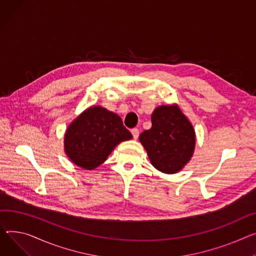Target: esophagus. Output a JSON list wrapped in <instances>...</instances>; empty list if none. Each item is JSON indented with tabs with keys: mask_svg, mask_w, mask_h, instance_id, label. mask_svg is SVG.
<instances>
[{
	"mask_svg": "<svg viewBox=\"0 0 256 256\" xmlns=\"http://www.w3.org/2000/svg\"><path fill=\"white\" fill-rule=\"evenodd\" d=\"M132 137L134 140H137L139 137V130L138 128H132Z\"/></svg>",
	"mask_w": 256,
	"mask_h": 256,
	"instance_id": "esophagus-1",
	"label": "esophagus"
}]
</instances>
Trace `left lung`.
<instances>
[{
  "instance_id": "left-lung-1",
  "label": "left lung",
  "mask_w": 256,
  "mask_h": 256,
  "mask_svg": "<svg viewBox=\"0 0 256 256\" xmlns=\"http://www.w3.org/2000/svg\"><path fill=\"white\" fill-rule=\"evenodd\" d=\"M150 130L139 140L151 164L164 174H176L192 160L196 148L194 128L177 104L162 105L151 114Z\"/></svg>"
}]
</instances>
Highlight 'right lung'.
I'll return each mask as SVG.
<instances>
[{
    "label": "right lung",
    "mask_w": 256,
    "mask_h": 256,
    "mask_svg": "<svg viewBox=\"0 0 256 256\" xmlns=\"http://www.w3.org/2000/svg\"><path fill=\"white\" fill-rule=\"evenodd\" d=\"M132 138L117 114L100 106H92L68 126L64 147L73 164L90 171L103 164L119 143Z\"/></svg>",
    "instance_id": "1"
}]
</instances>
